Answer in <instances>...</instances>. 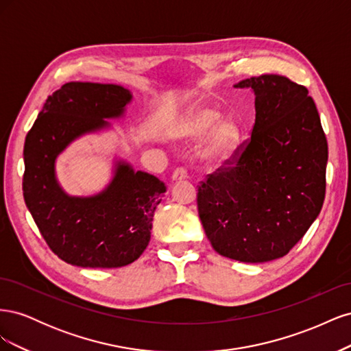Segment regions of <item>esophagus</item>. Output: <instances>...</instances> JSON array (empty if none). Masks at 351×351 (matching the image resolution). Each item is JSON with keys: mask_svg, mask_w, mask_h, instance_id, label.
<instances>
[{"mask_svg": "<svg viewBox=\"0 0 351 351\" xmlns=\"http://www.w3.org/2000/svg\"><path fill=\"white\" fill-rule=\"evenodd\" d=\"M187 177V171L183 168V167H178L174 169L173 173V182H182V180H184Z\"/></svg>", "mask_w": 351, "mask_h": 351, "instance_id": "1", "label": "esophagus"}]
</instances>
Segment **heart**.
Segmentation results:
<instances>
[{
	"instance_id": "b5f03b06",
	"label": "heart",
	"mask_w": 351,
	"mask_h": 351,
	"mask_svg": "<svg viewBox=\"0 0 351 351\" xmlns=\"http://www.w3.org/2000/svg\"><path fill=\"white\" fill-rule=\"evenodd\" d=\"M215 107L208 104L197 105L180 119L174 136L182 142H195L205 137L199 156L206 164L217 165L224 162L234 151L240 130L237 123L230 117H222Z\"/></svg>"
}]
</instances>
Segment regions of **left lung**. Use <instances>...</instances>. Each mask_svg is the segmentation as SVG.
Wrapping results in <instances>:
<instances>
[{
	"instance_id": "8db88e82",
	"label": "left lung",
	"mask_w": 351,
	"mask_h": 351,
	"mask_svg": "<svg viewBox=\"0 0 351 351\" xmlns=\"http://www.w3.org/2000/svg\"><path fill=\"white\" fill-rule=\"evenodd\" d=\"M254 93L250 139L197 186V210L221 256L262 263L285 256L319 215L328 143L309 92L280 74L244 79Z\"/></svg>"
}]
</instances>
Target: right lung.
<instances>
[{"instance_id":"1","label":"right lung","mask_w":351,"mask_h":351,"mask_svg":"<svg viewBox=\"0 0 351 351\" xmlns=\"http://www.w3.org/2000/svg\"><path fill=\"white\" fill-rule=\"evenodd\" d=\"M132 92L119 84L70 82L48 97L25 142L23 196L42 237L60 259L82 268H120L141 256L165 184L117 161L93 196H70L56 176L57 156L80 136L120 119Z\"/></svg>"}]
</instances>
